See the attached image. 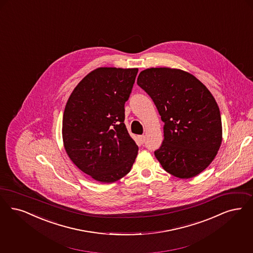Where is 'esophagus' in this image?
I'll use <instances>...</instances> for the list:
<instances>
[{
	"instance_id": "1",
	"label": "esophagus",
	"mask_w": 253,
	"mask_h": 253,
	"mask_svg": "<svg viewBox=\"0 0 253 253\" xmlns=\"http://www.w3.org/2000/svg\"><path fill=\"white\" fill-rule=\"evenodd\" d=\"M138 139H139L140 143H144V142H145V135H144V134L138 135Z\"/></svg>"
}]
</instances>
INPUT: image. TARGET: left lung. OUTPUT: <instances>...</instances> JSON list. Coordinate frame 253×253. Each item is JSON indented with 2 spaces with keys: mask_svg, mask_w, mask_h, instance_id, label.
Instances as JSON below:
<instances>
[{
  "mask_svg": "<svg viewBox=\"0 0 253 253\" xmlns=\"http://www.w3.org/2000/svg\"><path fill=\"white\" fill-rule=\"evenodd\" d=\"M137 84L152 99L164 122V140L154 155L163 169L190 179L214 159L222 142V123L212 93L180 69L142 71Z\"/></svg>",
  "mask_w": 253,
  "mask_h": 253,
  "instance_id": "left-lung-1",
  "label": "left lung"
}]
</instances>
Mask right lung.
I'll return each mask as SVG.
<instances>
[{
	"label": "right lung",
	"mask_w": 253,
	"mask_h": 253,
	"mask_svg": "<svg viewBox=\"0 0 253 253\" xmlns=\"http://www.w3.org/2000/svg\"><path fill=\"white\" fill-rule=\"evenodd\" d=\"M137 68L102 67L85 75L71 92L62 122L65 151L95 181H119L131 170L138 147L124 124Z\"/></svg>",
	"instance_id": "right-lung-1"
}]
</instances>
